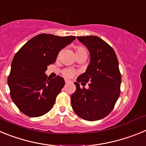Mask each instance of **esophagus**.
<instances>
[{
	"label": "esophagus",
	"instance_id": "1",
	"mask_svg": "<svg viewBox=\"0 0 146 146\" xmlns=\"http://www.w3.org/2000/svg\"><path fill=\"white\" fill-rule=\"evenodd\" d=\"M65 82L66 83H69V82H70V80H65Z\"/></svg>",
	"mask_w": 146,
	"mask_h": 146
}]
</instances>
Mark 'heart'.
Returning a JSON list of instances; mask_svg holds the SVG:
<instances>
[{
    "label": "heart",
    "mask_w": 146,
    "mask_h": 146,
    "mask_svg": "<svg viewBox=\"0 0 146 146\" xmlns=\"http://www.w3.org/2000/svg\"><path fill=\"white\" fill-rule=\"evenodd\" d=\"M76 51V55H78V54H82V53H86L87 54V51H86V49L84 47H80V46H78L75 48ZM75 74V72H74L73 69H66L63 71V75L65 77L67 78H70V77H73V76Z\"/></svg>",
    "instance_id": "1"
}]
</instances>
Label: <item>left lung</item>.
I'll use <instances>...</instances> for the list:
<instances>
[{
  "mask_svg": "<svg viewBox=\"0 0 146 146\" xmlns=\"http://www.w3.org/2000/svg\"><path fill=\"white\" fill-rule=\"evenodd\" d=\"M77 39L88 50L90 64L74 82L76 91L71 96L72 107L82 119L97 121L110 113L119 97L121 76L118 58L114 50L99 37L77 36ZM81 82H88L89 88L81 89Z\"/></svg>",
  "mask_w": 146,
  "mask_h": 146,
  "instance_id": "1",
  "label": "left lung"
}]
</instances>
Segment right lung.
<instances>
[{"label": "right lung", "mask_w": 146, "mask_h": 146, "mask_svg": "<svg viewBox=\"0 0 146 146\" xmlns=\"http://www.w3.org/2000/svg\"><path fill=\"white\" fill-rule=\"evenodd\" d=\"M76 36L41 33L27 42L15 54L8 77L11 99L20 111L29 117L48 113L65 84L60 76L52 80L45 72L53 64L60 50Z\"/></svg>", "instance_id": "add662e5"}]
</instances>
